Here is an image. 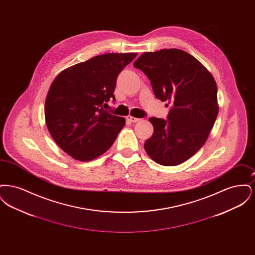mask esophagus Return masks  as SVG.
<instances>
[{"mask_svg": "<svg viewBox=\"0 0 255 255\" xmlns=\"http://www.w3.org/2000/svg\"><path fill=\"white\" fill-rule=\"evenodd\" d=\"M127 120H128L130 122H137L140 121L139 119H137V118H133L132 116H128V117H127Z\"/></svg>", "mask_w": 255, "mask_h": 255, "instance_id": "34e87169", "label": "esophagus"}]
</instances>
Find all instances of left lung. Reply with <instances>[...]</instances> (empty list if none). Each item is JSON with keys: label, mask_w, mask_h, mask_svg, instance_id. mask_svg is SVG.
I'll list each match as a JSON object with an SVG mask.
<instances>
[{"label": "left lung", "mask_w": 255, "mask_h": 255, "mask_svg": "<svg viewBox=\"0 0 255 255\" xmlns=\"http://www.w3.org/2000/svg\"><path fill=\"white\" fill-rule=\"evenodd\" d=\"M150 80L158 99L167 101V120L150 118L154 133L148 156L164 166L181 164L206 143L218 116L217 85L191 54L178 49L144 52L133 63Z\"/></svg>", "instance_id": "obj_1"}]
</instances>
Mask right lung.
<instances>
[{"mask_svg": "<svg viewBox=\"0 0 255 255\" xmlns=\"http://www.w3.org/2000/svg\"><path fill=\"white\" fill-rule=\"evenodd\" d=\"M136 55H97L55 77L46 98L45 119L52 138L68 155L90 161L113 145L125 119L110 114L103 105L116 100L117 78Z\"/></svg>", "mask_w": 255, "mask_h": 255, "instance_id": "obj_1", "label": "right lung"}]
</instances>
